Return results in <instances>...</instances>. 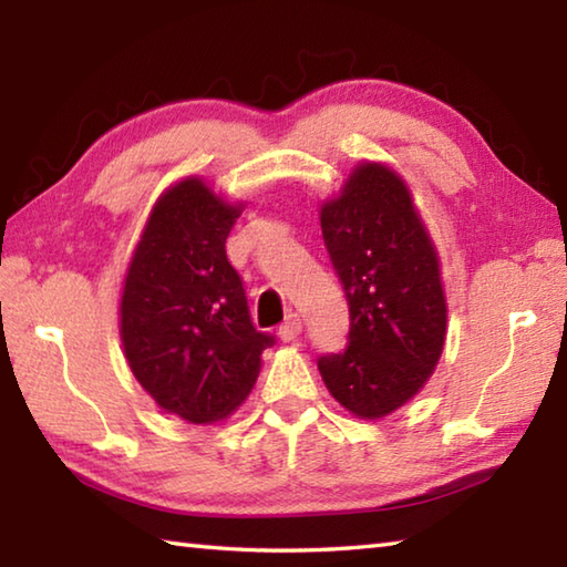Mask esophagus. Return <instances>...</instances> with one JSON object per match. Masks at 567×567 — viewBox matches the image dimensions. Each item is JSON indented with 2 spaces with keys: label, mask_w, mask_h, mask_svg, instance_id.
Listing matches in <instances>:
<instances>
[{
  "label": "esophagus",
  "mask_w": 567,
  "mask_h": 567,
  "mask_svg": "<svg viewBox=\"0 0 567 567\" xmlns=\"http://www.w3.org/2000/svg\"><path fill=\"white\" fill-rule=\"evenodd\" d=\"M300 332H302V322H300V315H290V318H287L282 324H280V340L282 342H295L297 338H300Z\"/></svg>",
  "instance_id": "1"
}]
</instances>
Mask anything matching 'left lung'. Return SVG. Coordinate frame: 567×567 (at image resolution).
<instances>
[{"label": "left lung", "instance_id": "1", "mask_svg": "<svg viewBox=\"0 0 567 567\" xmlns=\"http://www.w3.org/2000/svg\"><path fill=\"white\" fill-rule=\"evenodd\" d=\"M322 237L350 305V344L320 358L350 415L382 420L427 385L447 334L437 247L405 177L362 159L320 205Z\"/></svg>", "mask_w": 567, "mask_h": 567}]
</instances>
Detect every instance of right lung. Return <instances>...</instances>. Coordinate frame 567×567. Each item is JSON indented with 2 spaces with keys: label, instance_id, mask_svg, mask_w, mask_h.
Instances as JSON below:
<instances>
[{
  "label": "right lung",
  "instance_id": "add662e5",
  "mask_svg": "<svg viewBox=\"0 0 567 567\" xmlns=\"http://www.w3.org/2000/svg\"><path fill=\"white\" fill-rule=\"evenodd\" d=\"M243 209L205 177H182L155 199L124 270V358L157 408L192 425L233 415L272 344L249 322L243 280L225 252Z\"/></svg>",
  "mask_w": 567,
  "mask_h": 567
}]
</instances>
